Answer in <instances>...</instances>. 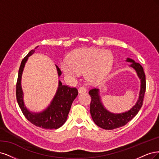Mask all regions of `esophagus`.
Instances as JSON below:
<instances>
[{
  "label": "esophagus",
  "mask_w": 159,
  "mask_h": 159,
  "mask_svg": "<svg viewBox=\"0 0 159 159\" xmlns=\"http://www.w3.org/2000/svg\"><path fill=\"white\" fill-rule=\"evenodd\" d=\"M78 90H79V94H84V93H86V89L83 86H80Z\"/></svg>",
  "instance_id": "34e87169"
}]
</instances>
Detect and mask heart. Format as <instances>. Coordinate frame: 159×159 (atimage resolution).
<instances>
[{
    "instance_id": "heart-1",
    "label": "heart",
    "mask_w": 159,
    "mask_h": 159,
    "mask_svg": "<svg viewBox=\"0 0 159 159\" xmlns=\"http://www.w3.org/2000/svg\"><path fill=\"white\" fill-rule=\"evenodd\" d=\"M113 62L111 53L107 50L84 48L71 53L68 61L61 63V69L70 78H76L79 73H84L86 79L96 83L109 73Z\"/></svg>"
}]
</instances>
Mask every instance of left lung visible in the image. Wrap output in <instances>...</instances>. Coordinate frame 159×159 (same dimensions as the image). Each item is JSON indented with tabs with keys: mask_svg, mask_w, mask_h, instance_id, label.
<instances>
[{
	"mask_svg": "<svg viewBox=\"0 0 159 159\" xmlns=\"http://www.w3.org/2000/svg\"><path fill=\"white\" fill-rule=\"evenodd\" d=\"M126 61L130 62V66L134 68L141 79V89L139 98L134 107L127 111L121 114H113L107 111L102 103L99 95V89H93L89 91L91 97L90 114L94 122L102 129L111 130L125 125L137 114L141 108L146 90L145 74L143 66L129 58Z\"/></svg>",
	"mask_w": 159,
	"mask_h": 159,
	"instance_id": "1",
	"label": "left lung"
}]
</instances>
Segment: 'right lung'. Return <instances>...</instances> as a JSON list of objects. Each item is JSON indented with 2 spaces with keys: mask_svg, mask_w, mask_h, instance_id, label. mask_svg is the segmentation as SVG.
I'll return each instance as SVG.
<instances>
[{
  "mask_svg": "<svg viewBox=\"0 0 159 159\" xmlns=\"http://www.w3.org/2000/svg\"><path fill=\"white\" fill-rule=\"evenodd\" d=\"M34 52V49L30 51L28 54L23 59L20 65L16 83V100L19 107L25 118L32 124L37 127H42L43 129H57L62 126L66 121L71 105L78 95V90L76 88H71L66 85H63L61 82L59 80L57 90L56 92L53 99L47 108L39 113H34V112L29 111L24 103L21 79L25 64L28 57ZM55 66L57 68L58 76H60L61 71L57 65Z\"/></svg>",
  "mask_w": 159,
  "mask_h": 159,
  "instance_id": "1",
  "label": "right lung"
}]
</instances>
